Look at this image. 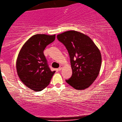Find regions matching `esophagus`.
I'll list each match as a JSON object with an SVG mask.
<instances>
[{
    "instance_id": "1",
    "label": "esophagus",
    "mask_w": 122,
    "mask_h": 122,
    "mask_svg": "<svg viewBox=\"0 0 122 122\" xmlns=\"http://www.w3.org/2000/svg\"><path fill=\"white\" fill-rule=\"evenodd\" d=\"M62 68H63V66L61 65V66L58 68V71H61V69H62Z\"/></svg>"
}]
</instances>
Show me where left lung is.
<instances>
[{"mask_svg": "<svg viewBox=\"0 0 122 122\" xmlns=\"http://www.w3.org/2000/svg\"><path fill=\"white\" fill-rule=\"evenodd\" d=\"M58 40L67 49L72 76L66 81L77 90L89 87L97 77L102 64L100 51L90 37L75 30L58 34Z\"/></svg>", "mask_w": 122, "mask_h": 122, "instance_id": "1", "label": "left lung"}]
</instances>
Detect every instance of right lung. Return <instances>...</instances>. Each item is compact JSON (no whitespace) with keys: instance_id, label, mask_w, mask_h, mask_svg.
Listing matches in <instances>:
<instances>
[{"instance_id":"1","label":"right lung","mask_w":122,"mask_h":122,"mask_svg":"<svg viewBox=\"0 0 122 122\" xmlns=\"http://www.w3.org/2000/svg\"><path fill=\"white\" fill-rule=\"evenodd\" d=\"M55 35L36 34L24 44L16 61L17 74L27 87L35 92L48 86L55 71L49 68L44 51L55 39Z\"/></svg>"}]
</instances>
